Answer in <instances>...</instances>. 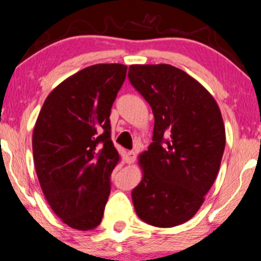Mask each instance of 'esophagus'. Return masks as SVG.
Wrapping results in <instances>:
<instances>
[{
    "label": "esophagus",
    "mask_w": 261,
    "mask_h": 261,
    "mask_svg": "<svg viewBox=\"0 0 261 261\" xmlns=\"http://www.w3.org/2000/svg\"><path fill=\"white\" fill-rule=\"evenodd\" d=\"M136 159H137L136 152H133V150H129V152L127 153V163H129V164L134 163V162H136Z\"/></svg>",
    "instance_id": "1"
}]
</instances>
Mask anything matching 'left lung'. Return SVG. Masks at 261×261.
I'll return each mask as SVG.
<instances>
[{"instance_id":"8db88e82","label":"left lung","mask_w":261,"mask_h":261,"mask_svg":"<svg viewBox=\"0 0 261 261\" xmlns=\"http://www.w3.org/2000/svg\"><path fill=\"white\" fill-rule=\"evenodd\" d=\"M128 78L154 114L153 142L139 155L143 178L132 192L143 221L172 228L195 215L214 183L225 127L212 94L170 64H133Z\"/></svg>"}]
</instances>
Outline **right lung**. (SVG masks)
Here are the masks:
<instances>
[{
    "label": "right lung",
    "mask_w": 261,
    "mask_h": 261,
    "mask_svg": "<svg viewBox=\"0 0 261 261\" xmlns=\"http://www.w3.org/2000/svg\"><path fill=\"white\" fill-rule=\"evenodd\" d=\"M125 74L127 66L119 63L87 67L53 89L36 120L32 149L42 192L77 230L102 221L119 162L109 116Z\"/></svg>",
    "instance_id": "right-lung-1"
}]
</instances>
